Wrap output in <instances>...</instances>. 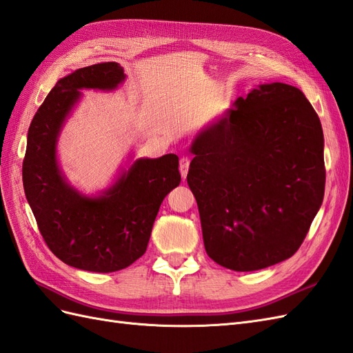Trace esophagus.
I'll use <instances>...</instances> for the list:
<instances>
[{
	"mask_svg": "<svg viewBox=\"0 0 353 353\" xmlns=\"http://www.w3.org/2000/svg\"><path fill=\"white\" fill-rule=\"evenodd\" d=\"M179 170H180V174H182V179L185 180L186 176H188V170H189V158L183 157L180 158V165H179Z\"/></svg>",
	"mask_w": 353,
	"mask_h": 353,
	"instance_id": "34e87169",
	"label": "esophagus"
}]
</instances>
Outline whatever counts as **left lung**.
<instances>
[{"instance_id": "1", "label": "left lung", "mask_w": 353, "mask_h": 353, "mask_svg": "<svg viewBox=\"0 0 353 353\" xmlns=\"http://www.w3.org/2000/svg\"><path fill=\"white\" fill-rule=\"evenodd\" d=\"M188 185L214 263L255 271L300 249L325 192L323 132L300 89L261 85L192 143Z\"/></svg>"}]
</instances>
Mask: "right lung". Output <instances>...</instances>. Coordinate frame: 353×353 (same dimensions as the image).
I'll return each mask as SVG.
<instances>
[{"instance_id":"1","label":"right lung","mask_w":353,"mask_h":353,"mask_svg":"<svg viewBox=\"0 0 353 353\" xmlns=\"http://www.w3.org/2000/svg\"><path fill=\"white\" fill-rule=\"evenodd\" d=\"M123 79L117 62H101L58 80L32 117L22 164L26 200L52 254L95 273L123 270L146 252L161 203L180 183L174 153L137 159L99 198L80 195L62 179L55 144L77 89H113Z\"/></svg>"}]
</instances>
